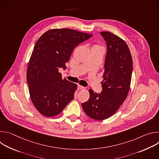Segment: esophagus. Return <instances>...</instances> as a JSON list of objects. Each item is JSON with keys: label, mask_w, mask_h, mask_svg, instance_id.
<instances>
[{"label": "esophagus", "mask_w": 159, "mask_h": 159, "mask_svg": "<svg viewBox=\"0 0 159 159\" xmlns=\"http://www.w3.org/2000/svg\"><path fill=\"white\" fill-rule=\"evenodd\" d=\"M77 89H78V90H82V89H84L85 87L80 85H78V88Z\"/></svg>", "instance_id": "esophagus-1"}]
</instances>
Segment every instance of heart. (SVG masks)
<instances>
[{
  "label": "heart",
  "instance_id": "b5f03b06",
  "mask_svg": "<svg viewBox=\"0 0 159 159\" xmlns=\"http://www.w3.org/2000/svg\"><path fill=\"white\" fill-rule=\"evenodd\" d=\"M94 48H96V49H101V50H104L103 47L101 46V45H100V44H94L93 45L92 49H94Z\"/></svg>",
  "mask_w": 159,
  "mask_h": 159
}]
</instances>
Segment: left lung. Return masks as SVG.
Listing matches in <instances>:
<instances>
[{
    "label": "left lung",
    "instance_id": "obj_1",
    "mask_svg": "<svg viewBox=\"0 0 159 159\" xmlns=\"http://www.w3.org/2000/svg\"><path fill=\"white\" fill-rule=\"evenodd\" d=\"M107 51L104 63L102 90L98 94L89 89V99L82 104L86 115L96 120L113 115L126 99L129 90L133 61L125 41L109 31L101 32Z\"/></svg>",
    "mask_w": 159,
    "mask_h": 159
}]
</instances>
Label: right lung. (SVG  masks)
Instances as JSON below:
<instances>
[{
	"label": "right lung",
	"instance_id": "add662e5",
	"mask_svg": "<svg viewBox=\"0 0 159 159\" xmlns=\"http://www.w3.org/2000/svg\"><path fill=\"white\" fill-rule=\"evenodd\" d=\"M92 36L72 29H52L36 41L26 78L31 100L42 115L55 116L74 99L77 85L63 79L58 70L66 69L74 48Z\"/></svg>",
	"mask_w": 159,
	"mask_h": 159
}]
</instances>
